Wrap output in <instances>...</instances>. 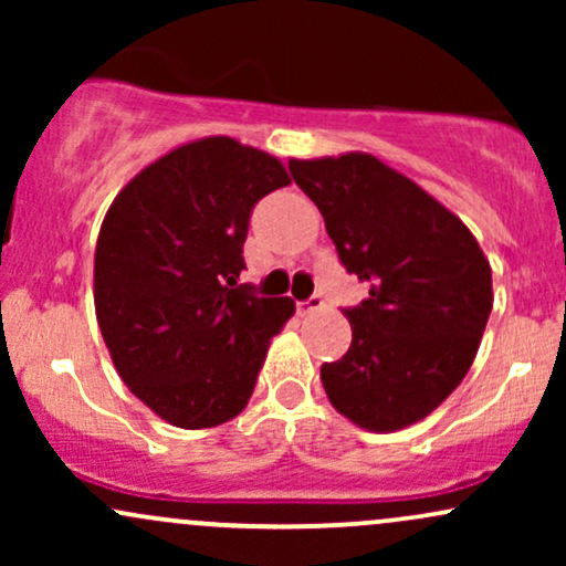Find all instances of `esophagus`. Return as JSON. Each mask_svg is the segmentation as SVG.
<instances>
[{
    "instance_id": "34e87169",
    "label": "esophagus",
    "mask_w": 566,
    "mask_h": 566,
    "mask_svg": "<svg viewBox=\"0 0 566 566\" xmlns=\"http://www.w3.org/2000/svg\"><path fill=\"white\" fill-rule=\"evenodd\" d=\"M322 308H324V301L319 295H311L308 301L297 303V314L301 316H308V314H314V311H322Z\"/></svg>"
}]
</instances>
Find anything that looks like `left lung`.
Segmentation results:
<instances>
[{
	"instance_id": "obj_1",
	"label": "left lung",
	"mask_w": 566,
	"mask_h": 566,
	"mask_svg": "<svg viewBox=\"0 0 566 566\" xmlns=\"http://www.w3.org/2000/svg\"><path fill=\"white\" fill-rule=\"evenodd\" d=\"M348 274L369 297L343 314L346 356L322 365L350 423L391 433L431 415L465 378L492 311V269L469 226L373 154L290 159Z\"/></svg>"
}]
</instances>
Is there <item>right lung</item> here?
Instances as JSON below:
<instances>
[{
    "mask_svg": "<svg viewBox=\"0 0 566 566\" xmlns=\"http://www.w3.org/2000/svg\"><path fill=\"white\" fill-rule=\"evenodd\" d=\"M284 165L226 135L151 161L116 193L95 244V316L127 388L170 426L229 423L255 391L290 297L237 284L250 212Z\"/></svg>",
    "mask_w": 566,
    "mask_h": 566,
    "instance_id": "add662e5",
    "label": "right lung"
}]
</instances>
